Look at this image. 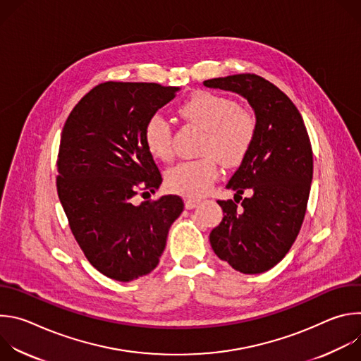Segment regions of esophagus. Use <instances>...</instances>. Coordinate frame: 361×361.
Segmentation results:
<instances>
[{
    "label": "esophagus",
    "instance_id": "esophagus-1",
    "mask_svg": "<svg viewBox=\"0 0 361 361\" xmlns=\"http://www.w3.org/2000/svg\"><path fill=\"white\" fill-rule=\"evenodd\" d=\"M198 204H200V201H198V200H191V198H187V200L184 201V205H185V209H187V210H192V209H195Z\"/></svg>",
    "mask_w": 361,
    "mask_h": 361
}]
</instances>
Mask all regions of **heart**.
Wrapping results in <instances>:
<instances>
[{
  "label": "heart",
  "mask_w": 361,
  "mask_h": 361,
  "mask_svg": "<svg viewBox=\"0 0 361 361\" xmlns=\"http://www.w3.org/2000/svg\"><path fill=\"white\" fill-rule=\"evenodd\" d=\"M180 114L205 130L201 152L205 157L181 161L166 173V185L188 198L207 194L219 178L217 159L233 167L243 161L255 137V118L226 95L195 91L180 107ZM142 142L154 159L167 161L173 156L171 131L160 114L151 116L142 128Z\"/></svg>",
  "instance_id": "1"
}]
</instances>
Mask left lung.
<instances>
[{"label": "left lung", "mask_w": 361, "mask_h": 361, "mask_svg": "<svg viewBox=\"0 0 361 361\" xmlns=\"http://www.w3.org/2000/svg\"><path fill=\"white\" fill-rule=\"evenodd\" d=\"M202 84L241 95L255 116L254 141L227 184L236 202L247 188L252 195L241 209L233 200L219 201L224 217L210 244L234 270L260 274L284 259L301 228L313 180L310 138L293 101L263 77L235 74Z\"/></svg>", "instance_id": "1"}]
</instances>
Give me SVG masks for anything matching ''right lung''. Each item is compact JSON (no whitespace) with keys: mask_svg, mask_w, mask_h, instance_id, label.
Wrapping results in <instances>:
<instances>
[{"mask_svg":"<svg viewBox=\"0 0 361 361\" xmlns=\"http://www.w3.org/2000/svg\"><path fill=\"white\" fill-rule=\"evenodd\" d=\"M180 87L104 82L84 95L61 133L57 191L88 262L131 281L156 269L184 202L177 195L133 204L137 187L156 191L161 174L142 142L145 121Z\"/></svg>","mask_w":361,"mask_h":361,"instance_id":"right-lung-1","label":"right lung"}]
</instances>
